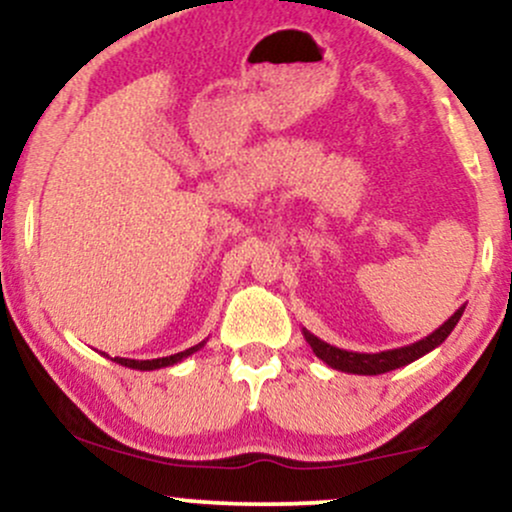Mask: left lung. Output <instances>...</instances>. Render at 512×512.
I'll return each mask as SVG.
<instances>
[{
    "label": "left lung",
    "mask_w": 512,
    "mask_h": 512,
    "mask_svg": "<svg viewBox=\"0 0 512 512\" xmlns=\"http://www.w3.org/2000/svg\"><path fill=\"white\" fill-rule=\"evenodd\" d=\"M462 313H464V305L460 310H455V315H450L448 320H445L436 332L428 334V337L419 339V342L409 346H399V349L378 351V354H361V351L339 349V346L322 342L320 337H315V334L308 330H303V337L305 342L310 344V349H313V354L334 370H342V373H354V375H380V373H390V370L395 368L409 366V363H414L416 358L426 356L428 351H433L436 346L443 344L445 339H448V334L455 330L457 322H460Z\"/></svg>",
    "instance_id": "1"
}]
</instances>
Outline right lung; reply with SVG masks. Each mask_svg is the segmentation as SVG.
<instances>
[{
	"mask_svg": "<svg viewBox=\"0 0 512 512\" xmlns=\"http://www.w3.org/2000/svg\"><path fill=\"white\" fill-rule=\"evenodd\" d=\"M204 344H207V342H199V344H195V346H190V349L180 351V354H173V356H163V358H151V361H137V358H120V356H115L113 361H115V363H120V366H125V368H134V370H156V368L175 366V363L185 361L187 356H192V354H195V351L202 349Z\"/></svg>",
	"mask_w": 512,
	"mask_h": 512,
	"instance_id": "add662e5",
	"label": "right lung"
}]
</instances>
